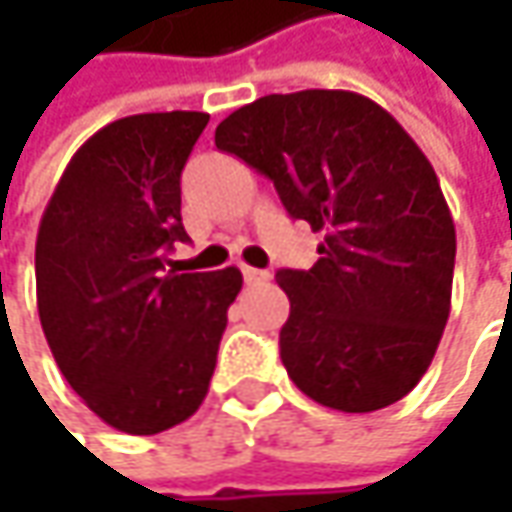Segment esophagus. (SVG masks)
I'll return each mask as SVG.
<instances>
[{"mask_svg":"<svg viewBox=\"0 0 512 512\" xmlns=\"http://www.w3.org/2000/svg\"><path fill=\"white\" fill-rule=\"evenodd\" d=\"M242 273H245L247 285H256V282H267L270 279L267 270H256V267H242Z\"/></svg>","mask_w":512,"mask_h":512,"instance_id":"obj_1","label":"esophagus"}]
</instances>
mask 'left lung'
<instances>
[{
  "instance_id": "obj_1",
  "label": "left lung",
  "mask_w": 512,
  "mask_h": 512,
  "mask_svg": "<svg viewBox=\"0 0 512 512\" xmlns=\"http://www.w3.org/2000/svg\"><path fill=\"white\" fill-rule=\"evenodd\" d=\"M216 148L325 233L310 270L276 273L290 299L287 376L342 413L399 402L442 342L456 265V225L422 148L353 90L262 96L216 128Z\"/></svg>"
}]
</instances>
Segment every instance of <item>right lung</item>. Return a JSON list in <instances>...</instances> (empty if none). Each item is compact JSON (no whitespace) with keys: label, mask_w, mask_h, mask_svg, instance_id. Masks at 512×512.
Returning a JSON list of instances; mask_svg holds the SVG:
<instances>
[{"label":"right lung","mask_w":512,"mask_h":512,"mask_svg":"<svg viewBox=\"0 0 512 512\" xmlns=\"http://www.w3.org/2000/svg\"><path fill=\"white\" fill-rule=\"evenodd\" d=\"M207 113H136L73 153L36 236V305L50 353L110 427L153 436L205 402L242 273H176L179 176Z\"/></svg>","instance_id":"1"}]
</instances>
